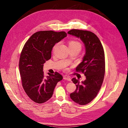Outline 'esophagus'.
<instances>
[{
    "label": "esophagus",
    "instance_id": "esophagus-1",
    "mask_svg": "<svg viewBox=\"0 0 128 128\" xmlns=\"http://www.w3.org/2000/svg\"><path fill=\"white\" fill-rule=\"evenodd\" d=\"M63 79H65V80H68V81H71V79H70V77H68L64 76V77H63Z\"/></svg>",
    "mask_w": 128,
    "mask_h": 128
}]
</instances>
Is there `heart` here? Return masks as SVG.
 I'll return each mask as SVG.
<instances>
[{
  "mask_svg": "<svg viewBox=\"0 0 128 128\" xmlns=\"http://www.w3.org/2000/svg\"><path fill=\"white\" fill-rule=\"evenodd\" d=\"M68 46L70 49H75V48H82V44L78 40H70L68 41ZM58 44H56L53 47V50H54L57 46Z\"/></svg>",
  "mask_w": 128,
  "mask_h": 128,
  "instance_id": "1",
  "label": "heart"
}]
</instances>
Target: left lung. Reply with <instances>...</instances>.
Here are the masks:
<instances>
[{"label": "left lung", "mask_w": 128, "mask_h": 128, "mask_svg": "<svg viewBox=\"0 0 128 128\" xmlns=\"http://www.w3.org/2000/svg\"><path fill=\"white\" fill-rule=\"evenodd\" d=\"M68 33L80 38L85 46L86 54L76 70L84 74L86 79L80 83L78 79H72L76 89L70 93V97L78 104L86 105L96 96L103 82L105 71L104 49L98 38L91 32L72 29Z\"/></svg>", "instance_id": "8db88e82"}]
</instances>
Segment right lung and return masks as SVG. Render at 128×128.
<instances>
[{"label":"right lung","mask_w":128,"mask_h":128,"mask_svg":"<svg viewBox=\"0 0 128 128\" xmlns=\"http://www.w3.org/2000/svg\"><path fill=\"white\" fill-rule=\"evenodd\" d=\"M67 36L65 32L39 31L25 44L20 55L19 70L22 85L34 102L42 104L52 96L54 89L62 76L58 72L45 77L44 64L51 58L52 48Z\"/></svg>","instance_id":"obj_1"}]
</instances>
